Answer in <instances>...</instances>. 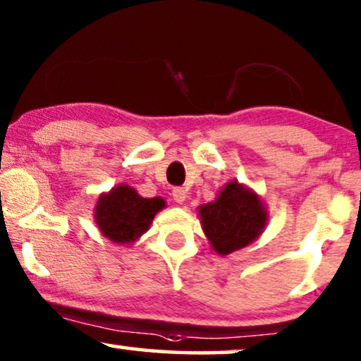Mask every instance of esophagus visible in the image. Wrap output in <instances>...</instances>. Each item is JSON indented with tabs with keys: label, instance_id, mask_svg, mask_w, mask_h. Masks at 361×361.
I'll list each match as a JSON object with an SVG mask.
<instances>
[{
	"label": "esophagus",
	"instance_id": "obj_1",
	"mask_svg": "<svg viewBox=\"0 0 361 361\" xmlns=\"http://www.w3.org/2000/svg\"><path fill=\"white\" fill-rule=\"evenodd\" d=\"M172 197H174V200L177 203H184L185 197H187V190L184 189V187H176V189L172 190Z\"/></svg>",
	"mask_w": 361,
	"mask_h": 361
}]
</instances>
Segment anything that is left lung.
Wrapping results in <instances>:
<instances>
[{
    "mask_svg": "<svg viewBox=\"0 0 361 361\" xmlns=\"http://www.w3.org/2000/svg\"><path fill=\"white\" fill-rule=\"evenodd\" d=\"M203 233L219 255L243 249L260 236L267 224V210L252 189L228 182L216 200L198 208Z\"/></svg>",
    "mask_w": 361,
    "mask_h": 361,
    "instance_id": "8db88e82",
    "label": "left lung"
}]
</instances>
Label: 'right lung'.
<instances>
[{"instance_id": "1", "label": "right lung", "mask_w": 361, "mask_h": 361, "mask_svg": "<svg viewBox=\"0 0 361 361\" xmlns=\"http://www.w3.org/2000/svg\"><path fill=\"white\" fill-rule=\"evenodd\" d=\"M164 207L161 197L143 198L130 185L120 184L99 197L94 219L101 233L112 243L130 244L148 231L154 215Z\"/></svg>"}]
</instances>
